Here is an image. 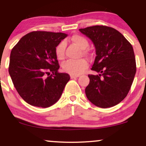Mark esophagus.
<instances>
[{
    "instance_id": "34e87169",
    "label": "esophagus",
    "mask_w": 146,
    "mask_h": 146,
    "mask_svg": "<svg viewBox=\"0 0 146 146\" xmlns=\"http://www.w3.org/2000/svg\"><path fill=\"white\" fill-rule=\"evenodd\" d=\"M79 76H80V75H71V79H73V78H78Z\"/></svg>"
}]
</instances>
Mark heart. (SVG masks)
Instances as JSON below:
<instances>
[{
    "label": "heart",
    "mask_w": 146,
    "mask_h": 146,
    "mask_svg": "<svg viewBox=\"0 0 146 146\" xmlns=\"http://www.w3.org/2000/svg\"><path fill=\"white\" fill-rule=\"evenodd\" d=\"M71 40L77 46L82 49V53L84 56H88L89 53L85 48L88 46V42L84 37L80 35H74L72 36ZM65 42H61L57 45L56 48V56L58 60H63L64 58ZM88 66V62L85 59H80L78 60H68L62 64V70L66 73L71 75H78L81 74L82 72L86 69Z\"/></svg>",
    "instance_id": "b5f03b06"
}]
</instances>
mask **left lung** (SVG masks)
<instances>
[{"label": "left lung", "mask_w": 146, "mask_h": 146, "mask_svg": "<svg viewBox=\"0 0 146 146\" xmlns=\"http://www.w3.org/2000/svg\"><path fill=\"white\" fill-rule=\"evenodd\" d=\"M80 31L93 41L96 49L90 82L85 89L88 100L96 106L109 108L128 95L136 73L132 44L119 31L110 27L95 25Z\"/></svg>", "instance_id": "left-lung-1"}]
</instances>
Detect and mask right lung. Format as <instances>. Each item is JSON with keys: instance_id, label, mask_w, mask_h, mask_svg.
Segmentation results:
<instances>
[{"instance_id": "right-lung-1", "label": "right lung", "mask_w": 146, "mask_h": 146, "mask_svg": "<svg viewBox=\"0 0 146 146\" xmlns=\"http://www.w3.org/2000/svg\"><path fill=\"white\" fill-rule=\"evenodd\" d=\"M66 36L60 32L32 31L11 50L9 75L18 94L29 104L46 108L62 95L70 76L58 72L60 65L55 51Z\"/></svg>"}]
</instances>
